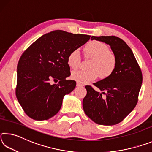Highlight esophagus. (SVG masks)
Segmentation results:
<instances>
[{"instance_id": "1", "label": "esophagus", "mask_w": 152, "mask_h": 152, "mask_svg": "<svg viewBox=\"0 0 152 152\" xmlns=\"http://www.w3.org/2000/svg\"><path fill=\"white\" fill-rule=\"evenodd\" d=\"M76 86H84V85H83V84H80V83H79V82H77V83H76Z\"/></svg>"}]
</instances>
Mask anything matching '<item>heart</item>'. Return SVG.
<instances>
[{"mask_svg":"<svg viewBox=\"0 0 152 152\" xmlns=\"http://www.w3.org/2000/svg\"><path fill=\"white\" fill-rule=\"evenodd\" d=\"M84 54L92 59L88 70H78L72 73V78L80 84H86L100 76L106 78L111 75L117 66L116 56L109 51V47L99 41H91L84 48ZM69 66L74 70L78 69L81 65V57L78 50L70 52L68 57Z\"/></svg>","mask_w":152,"mask_h":152,"instance_id":"obj_1","label":"heart"}]
</instances>
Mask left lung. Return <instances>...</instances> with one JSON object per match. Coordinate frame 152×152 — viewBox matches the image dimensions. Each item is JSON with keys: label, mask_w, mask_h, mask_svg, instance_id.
Listing matches in <instances>:
<instances>
[{"label": "left lung", "mask_w": 152, "mask_h": 152, "mask_svg": "<svg viewBox=\"0 0 152 152\" xmlns=\"http://www.w3.org/2000/svg\"><path fill=\"white\" fill-rule=\"evenodd\" d=\"M109 45L116 56L117 66L111 75L94 83L102 92L86 86L87 94L82 101L84 113L94 123L113 125L121 122L138 101L142 73L133 51L124 41L116 36H92ZM105 97H102V94Z\"/></svg>", "instance_id": "1"}]
</instances>
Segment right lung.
<instances>
[{"label": "right lung", "mask_w": 152, "mask_h": 152, "mask_svg": "<svg viewBox=\"0 0 152 152\" xmlns=\"http://www.w3.org/2000/svg\"><path fill=\"white\" fill-rule=\"evenodd\" d=\"M91 36L61 30L46 33L25 50L17 65L16 96L27 116L37 121L50 119L61 109L63 98L75 88L68 57ZM51 80H59L51 85Z\"/></svg>", "instance_id": "obj_1"}]
</instances>
